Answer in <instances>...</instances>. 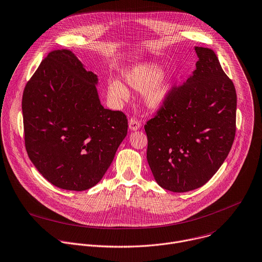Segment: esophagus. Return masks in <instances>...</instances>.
Instances as JSON below:
<instances>
[{
    "mask_svg": "<svg viewBox=\"0 0 262 262\" xmlns=\"http://www.w3.org/2000/svg\"><path fill=\"white\" fill-rule=\"evenodd\" d=\"M128 127L130 130H138L141 127V123L136 118H132L128 121Z\"/></svg>",
    "mask_w": 262,
    "mask_h": 262,
    "instance_id": "1",
    "label": "esophagus"
}]
</instances>
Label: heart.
<instances>
[{
    "mask_svg": "<svg viewBox=\"0 0 262 262\" xmlns=\"http://www.w3.org/2000/svg\"><path fill=\"white\" fill-rule=\"evenodd\" d=\"M128 86L138 92H144L143 98L147 107L153 110L161 108L169 95L172 73L161 72L159 66L152 62H143L130 68L124 74ZM108 94L115 101H124L128 98L126 87L117 80L108 83Z\"/></svg>",
    "mask_w": 262,
    "mask_h": 262,
    "instance_id": "b5f03b06",
    "label": "heart"
}]
</instances>
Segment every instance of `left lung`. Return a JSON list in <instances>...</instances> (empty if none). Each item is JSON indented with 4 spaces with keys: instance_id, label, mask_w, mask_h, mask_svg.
<instances>
[{
    "instance_id": "left-lung-1",
    "label": "left lung",
    "mask_w": 262,
    "mask_h": 262,
    "mask_svg": "<svg viewBox=\"0 0 262 262\" xmlns=\"http://www.w3.org/2000/svg\"><path fill=\"white\" fill-rule=\"evenodd\" d=\"M194 50L199 60L192 75L172 87L165 104L145 124L153 177L172 192L205 185L226 159L235 135L234 85L212 49Z\"/></svg>"
}]
</instances>
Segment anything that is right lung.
<instances>
[{"mask_svg":"<svg viewBox=\"0 0 262 262\" xmlns=\"http://www.w3.org/2000/svg\"><path fill=\"white\" fill-rule=\"evenodd\" d=\"M98 76L70 50L51 51L23 96L29 157L52 185L83 191L97 185L127 135L120 111L105 109Z\"/></svg>","mask_w":262,"mask_h":262,"instance_id":"add662e5","label":"right lung"}]
</instances>
